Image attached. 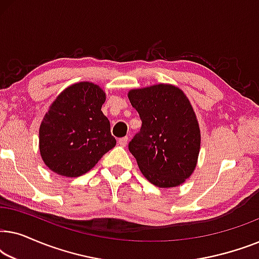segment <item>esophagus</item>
Here are the masks:
<instances>
[{"label":"esophagus","instance_id":"34e87169","mask_svg":"<svg viewBox=\"0 0 259 259\" xmlns=\"http://www.w3.org/2000/svg\"><path fill=\"white\" fill-rule=\"evenodd\" d=\"M127 143H128V138H127V137L120 138V139L118 140V144L120 145V146H122V147H125L126 145H127Z\"/></svg>","mask_w":259,"mask_h":259}]
</instances>
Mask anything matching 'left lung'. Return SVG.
<instances>
[{"instance_id": "obj_1", "label": "left lung", "mask_w": 259, "mask_h": 259, "mask_svg": "<svg viewBox=\"0 0 259 259\" xmlns=\"http://www.w3.org/2000/svg\"><path fill=\"white\" fill-rule=\"evenodd\" d=\"M128 99L143 121L128 145L141 173L162 189L182 185L200 151L199 123L190 100L169 83L131 90Z\"/></svg>"}]
</instances>
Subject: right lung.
Returning a JSON list of instances; mask_svg holds the SVG:
<instances>
[{"label":"right lung","mask_w":259,"mask_h":259,"mask_svg":"<svg viewBox=\"0 0 259 259\" xmlns=\"http://www.w3.org/2000/svg\"><path fill=\"white\" fill-rule=\"evenodd\" d=\"M106 93L90 81L60 93L41 121L38 148L51 171L75 178L91 171L115 146L111 125L101 111Z\"/></svg>","instance_id":"right-lung-1"}]
</instances>
